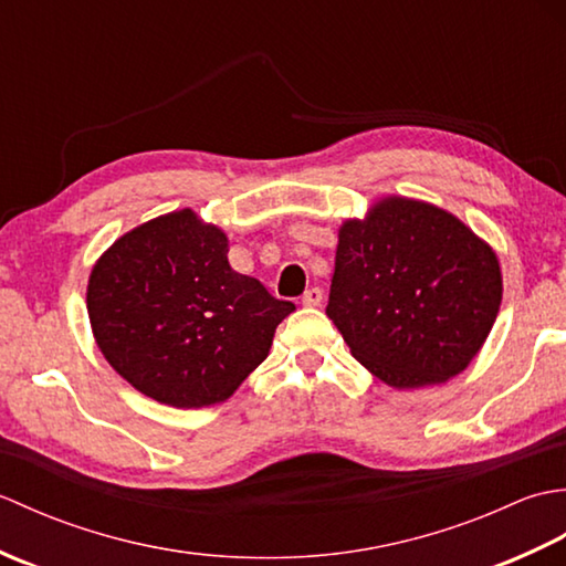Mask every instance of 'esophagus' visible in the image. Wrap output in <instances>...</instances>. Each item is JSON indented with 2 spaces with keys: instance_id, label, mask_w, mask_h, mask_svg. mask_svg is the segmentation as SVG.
<instances>
[{
  "instance_id": "obj_1",
  "label": "esophagus",
  "mask_w": 566,
  "mask_h": 566,
  "mask_svg": "<svg viewBox=\"0 0 566 566\" xmlns=\"http://www.w3.org/2000/svg\"><path fill=\"white\" fill-rule=\"evenodd\" d=\"M321 302H323V292L318 286H311V290H306V294L302 296L304 306H321Z\"/></svg>"
}]
</instances>
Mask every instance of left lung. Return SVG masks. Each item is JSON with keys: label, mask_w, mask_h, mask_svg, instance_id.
Returning a JSON list of instances; mask_svg holds the SVG:
<instances>
[{"label": "left lung", "mask_w": 566, "mask_h": 566, "mask_svg": "<svg viewBox=\"0 0 566 566\" xmlns=\"http://www.w3.org/2000/svg\"><path fill=\"white\" fill-rule=\"evenodd\" d=\"M503 296L494 248L436 203L381 197L338 231L326 314L394 389L444 384L482 350Z\"/></svg>", "instance_id": "1"}]
</instances>
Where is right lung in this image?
Masks as SVG:
<instances>
[{"label": "right lung", "instance_id": "add662e5", "mask_svg": "<svg viewBox=\"0 0 566 566\" xmlns=\"http://www.w3.org/2000/svg\"><path fill=\"white\" fill-rule=\"evenodd\" d=\"M294 311L228 264L219 226L182 209L136 226L94 262L87 314L118 375L150 399L201 408L231 399Z\"/></svg>", "mask_w": 566, "mask_h": 566}]
</instances>
